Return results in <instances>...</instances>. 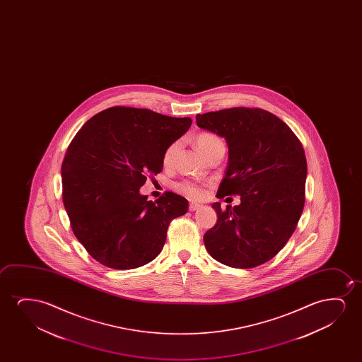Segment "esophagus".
<instances>
[{
  "instance_id": "1",
  "label": "esophagus",
  "mask_w": 362,
  "mask_h": 362,
  "mask_svg": "<svg viewBox=\"0 0 362 362\" xmlns=\"http://www.w3.org/2000/svg\"><path fill=\"white\" fill-rule=\"evenodd\" d=\"M200 206H202L200 204L190 203L189 204V210H190V211H195V210H198V209L200 208Z\"/></svg>"
}]
</instances>
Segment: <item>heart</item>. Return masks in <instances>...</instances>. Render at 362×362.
<instances>
[{
	"label": "heart",
	"mask_w": 362,
	"mask_h": 362,
	"mask_svg": "<svg viewBox=\"0 0 362 362\" xmlns=\"http://www.w3.org/2000/svg\"><path fill=\"white\" fill-rule=\"evenodd\" d=\"M218 141H221V139H218V136L209 134V132H204V134H200L198 137H197V146H198V148L200 149V152H203L204 149L208 148L209 146L216 144ZM177 146H178V144H173L172 146H169L167 151L164 152V164L170 163V160L173 158L174 152H175V149H177ZM175 188H177L178 192L184 194V195H187L189 198H199V197L202 195V193H203L202 185H200L198 182H194V180H182V182H179V183L175 185Z\"/></svg>",
	"instance_id": "obj_1"
}]
</instances>
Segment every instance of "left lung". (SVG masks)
Instances as JSON below:
<instances>
[{
    "label": "left lung",
    "instance_id": "left-lung-1",
    "mask_svg": "<svg viewBox=\"0 0 362 362\" xmlns=\"http://www.w3.org/2000/svg\"><path fill=\"white\" fill-rule=\"evenodd\" d=\"M197 124L226 139L228 168L216 197L240 195L204 235L211 257L233 268L274 257L297 228L305 202L307 159L300 141L276 115L233 107L197 115Z\"/></svg>",
    "mask_w": 362,
    "mask_h": 362
}]
</instances>
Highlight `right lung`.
<instances>
[{"label": "right lung", "instance_id": "1", "mask_svg": "<svg viewBox=\"0 0 362 362\" xmlns=\"http://www.w3.org/2000/svg\"><path fill=\"white\" fill-rule=\"evenodd\" d=\"M192 122L115 106L75 134L62 164L63 203L73 233L98 262L132 269L160 253L169 223L188 211V200L167 192L152 202L139 188L148 174L162 172L164 152Z\"/></svg>", "mask_w": 362, "mask_h": 362}]
</instances>
